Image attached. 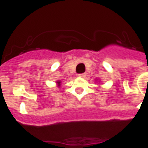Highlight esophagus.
<instances>
[{
  "label": "esophagus",
  "mask_w": 148,
  "mask_h": 148,
  "mask_svg": "<svg viewBox=\"0 0 148 148\" xmlns=\"http://www.w3.org/2000/svg\"><path fill=\"white\" fill-rule=\"evenodd\" d=\"M78 76H79V77H81V78H84V77H85V76H86V74H85V73L79 74V75H78Z\"/></svg>",
  "instance_id": "obj_1"
}]
</instances>
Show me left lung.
<instances>
[{"instance_id": "left-lung-1", "label": "left lung", "mask_w": 148, "mask_h": 148, "mask_svg": "<svg viewBox=\"0 0 148 148\" xmlns=\"http://www.w3.org/2000/svg\"><path fill=\"white\" fill-rule=\"evenodd\" d=\"M96 81H98V79H96ZM99 81H100V80H99Z\"/></svg>"}]
</instances>
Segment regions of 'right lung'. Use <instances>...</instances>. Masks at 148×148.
<instances>
[{
	"label": "right lung",
	"instance_id": "right-lung-1",
	"mask_svg": "<svg viewBox=\"0 0 148 148\" xmlns=\"http://www.w3.org/2000/svg\"><path fill=\"white\" fill-rule=\"evenodd\" d=\"M56 85H57V87H60V85H61V81H60V80H57V81H56Z\"/></svg>",
	"mask_w": 148,
	"mask_h": 148
}]
</instances>
